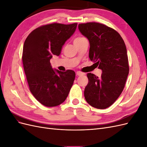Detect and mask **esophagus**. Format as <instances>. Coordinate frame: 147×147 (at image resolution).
Returning a JSON list of instances; mask_svg holds the SVG:
<instances>
[{
	"label": "esophagus",
	"mask_w": 147,
	"mask_h": 147,
	"mask_svg": "<svg viewBox=\"0 0 147 147\" xmlns=\"http://www.w3.org/2000/svg\"><path fill=\"white\" fill-rule=\"evenodd\" d=\"M77 75H78V76H81V75H84V73L80 72V71H77Z\"/></svg>",
	"instance_id": "1"
}]
</instances>
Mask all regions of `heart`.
Masks as SVG:
<instances>
[{
    "instance_id": "b5f03b06",
    "label": "heart",
    "mask_w": 147,
    "mask_h": 147,
    "mask_svg": "<svg viewBox=\"0 0 147 147\" xmlns=\"http://www.w3.org/2000/svg\"><path fill=\"white\" fill-rule=\"evenodd\" d=\"M84 39H85V38H84V37H82V36L77 37H76V38H75L74 39V44H76V43H80V42H82V40H83Z\"/></svg>"
}]
</instances>
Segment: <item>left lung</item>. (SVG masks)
<instances>
[{
	"label": "left lung",
	"instance_id": "left-lung-1",
	"mask_svg": "<svg viewBox=\"0 0 147 147\" xmlns=\"http://www.w3.org/2000/svg\"><path fill=\"white\" fill-rule=\"evenodd\" d=\"M78 29L90 42V59L102 70L100 78L87 74L84 98L93 107L104 109L117 100L125 86L129 70L125 43L117 30L104 24L81 23Z\"/></svg>",
	"mask_w": 147,
	"mask_h": 147
}]
</instances>
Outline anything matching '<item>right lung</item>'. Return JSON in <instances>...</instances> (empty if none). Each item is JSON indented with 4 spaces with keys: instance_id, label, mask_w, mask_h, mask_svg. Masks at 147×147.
I'll return each instance as SVG.
<instances>
[{
    "instance_id": "right-lung-1",
    "label": "right lung",
    "mask_w": 147,
    "mask_h": 147,
    "mask_svg": "<svg viewBox=\"0 0 147 147\" xmlns=\"http://www.w3.org/2000/svg\"><path fill=\"white\" fill-rule=\"evenodd\" d=\"M77 23H52L32 30L24 43L23 67L30 91L40 103L48 107L60 105L68 96L75 77L74 70H54L50 59L59 56L65 42Z\"/></svg>"
}]
</instances>
